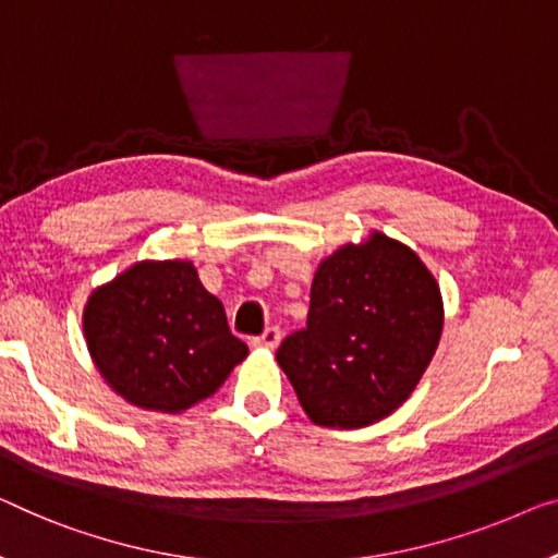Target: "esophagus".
I'll use <instances>...</instances> for the list:
<instances>
[{
    "mask_svg": "<svg viewBox=\"0 0 558 558\" xmlns=\"http://www.w3.org/2000/svg\"><path fill=\"white\" fill-rule=\"evenodd\" d=\"M280 328H265V332L263 336H257L255 340H253V345L255 348H268V351H272V348H278V343H280Z\"/></svg>",
    "mask_w": 558,
    "mask_h": 558,
    "instance_id": "esophagus-1",
    "label": "esophagus"
}]
</instances>
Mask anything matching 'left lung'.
Masks as SVG:
<instances>
[{"label":"left lung","mask_w":558,"mask_h":558,"mask_svg":"<svg viewBox=\"0 0 558 558\" xmlns=\"http://www.w3.org/2000/svg\"><path fill=\"white\" fill-rule=\"evenodd\" d=\"M444 301L421 257L384 232L318 265L307 326L276 359L313 423L371 426L393 413L434 359Z\"/></svg>","instance_id":"1"}]
</instances>
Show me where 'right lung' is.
I'll return each instance as SVG.
<instances>
[{"mask_svg": "<svg viewBox=\"0 0 558 558\" xmlns=\"http://www.w3.org/2000/svg\"><path fill=\"white\" fill-rule=\"evenodd\" d=\"M82 326L102 378L147 411L180 413L205 401L247 355L187 260L132 265L89 295Z\"/></svg>", "mask_w": 558, "mask_h": 558, "instance_id": "right-lung-1", "label": "right lung"}]
</instances>
